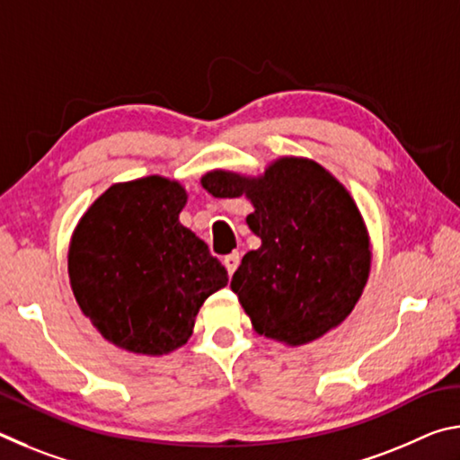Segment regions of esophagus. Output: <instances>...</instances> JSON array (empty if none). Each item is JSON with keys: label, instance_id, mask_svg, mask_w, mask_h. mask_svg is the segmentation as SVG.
Listing matches in <instances>:
<instances>
[{"label": "esophagus", "instance_id": "obj_1", "mask_svg": "<svg viewBox=\"0 0 460 460\" xmlns=\"http://www.w3.org/2000/svg\"><path fill=\"white\" fill-rule=\"evenodd\" d=\"M239 261H241V253H239V252H233V253H229V255H225L223 263H225V268H227L229 276H233V271H235V270L239 268Z\"/></svg>", "mask_w": 460, "mask_h": 460}]
</instances>
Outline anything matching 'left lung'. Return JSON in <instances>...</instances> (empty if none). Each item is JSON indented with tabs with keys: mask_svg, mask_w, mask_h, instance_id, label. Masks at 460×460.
I'll use <instances>...</instances> for the list:
<instances>
[{
	"mask_svg": "<svg viewBox=\"0 0 460 460\" xmlns=\"http://www.w3.org/2000/svg\"><path fill=\"white\" fill-rule=\"evenodd\" d=\"M219 199L245 194L261 247L241 260L231 290L253 329L305 345L351 314L369 278L371 249L359 208L337 178L305 158H279L260 178L202 176Z\"/></svg>",
	"mask_w": 460,
	"mask_h": 460,
	"instance_id": "left-lung-1",
	"label": "left lung"
}]
</instances>
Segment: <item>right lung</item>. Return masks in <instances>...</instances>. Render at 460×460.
Masks as SVG:
<instances>
[{
	"label": "right lung",
	"mask_w": 460,
	"mask_h": 460,
	"mask_svg": "<svg viewBox=\"0 0 460 460\" xmlns=\"http://www.w3.org/2000/svg\"><path fill=\"white\" fill-rule=\"evenodd\" d=\"M186 190L146 176L113 184L76 225L68 276L84 316L115 347L164 355L184 345L227 270L178 221Z\"/></svg>",
	"instance_id": "obj_1"
}]
</instances>
